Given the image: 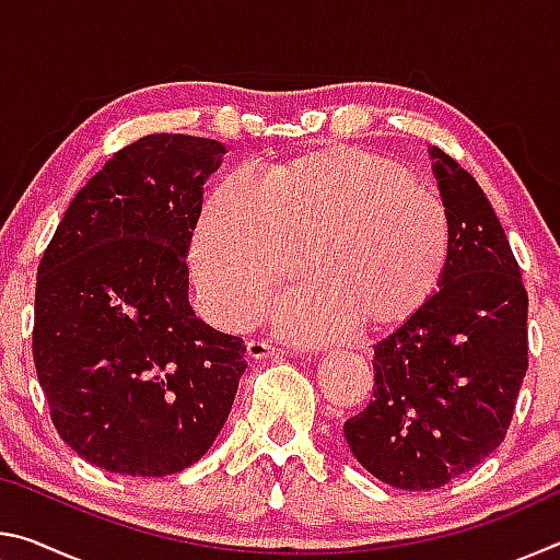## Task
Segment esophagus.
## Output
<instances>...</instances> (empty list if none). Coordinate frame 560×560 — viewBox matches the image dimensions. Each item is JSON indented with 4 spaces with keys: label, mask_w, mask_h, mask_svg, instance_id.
Returning <instances> with one entry per match:
<instances>
[{
    "label": "esophagus",
    "mask_w": 560,
    "mask_h": 560,
    "mask_svg": "<svg viewBox=\"0 0 560 560\" xmlns=\"http://www.w3.org/2000/svg\"><path fill=\"white\" fill-rule=\"evenodd\" d=\"M279 353H281L279 348L264 343V340H249V343H246V358L249 360H267V358H277Z\"/></svg>",
    "instance_id": "obj_1"
}]
</instances>
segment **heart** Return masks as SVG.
Returning <instances> with one entry per match:
<instances>
[{"label": "heart", "mask_w": 560, "mask_h": 560, "mask_svg": "<svg viewBox=\"0 0 560 560\" xmlns=\"http://www.w3.org/2000/svg\"><path fill=\"white\" fill-rule=\"evenodd\" d=\"M273 326L299 343H330L358 320L402 324L438 291L452 254L447 207L395 160L334 145L226 175L197 220L189 261L212 316L244 326L299 267Z\"/></svg>", "instance_id": "obj_1"}]
</instances>
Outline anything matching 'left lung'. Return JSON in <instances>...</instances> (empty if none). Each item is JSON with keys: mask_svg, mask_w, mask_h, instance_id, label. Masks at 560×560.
Listing matches in <instances>:
<instances>
[{"mask_svg": "<svg viewBox=\"0 0 560 560\" xmlns=\"http://www.w3.org/2000/svg\"><path fill=\"white\" fill-rule=\"evenodd\" d=\"M452 224L438 291L375 343L373 400L343 424L353 457L385 485L440 489L506 438L528 368V296L485 189L428 148Z\"/></svg>", "mask_w": 560, "mask_h": 560, "instance_id": "1", "label": "left lung"}]
</instances>
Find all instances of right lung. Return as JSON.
Returning a JSON list of instances; mask_svg holds the SVG:
<instances>
[{
    "instance_id": "1",
    "label": "right lung",
    "mask_w": 560,
    "mask_h": 560,
    "mask_svg": "<svg viewBox=\"0 0 560 560\" xmlns=\"http://www.w3.org/2000/svg\"><path fill=\"white\" fill-rule=\"evenodd\" d=\"M224 153L179 132L118 150L42 257L36 375L61 440L106 471H183L230 417L246 348L195 316L185 261Z\"/></svg>"
}]
</instances>
